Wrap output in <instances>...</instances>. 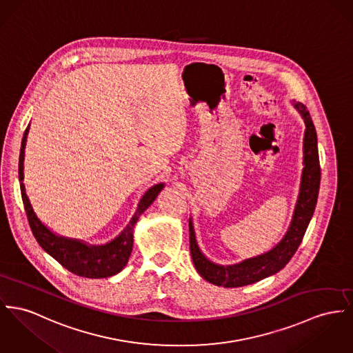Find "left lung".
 Returning a JSON list of instances; mask_svg holds the SVG:
<instances>
[{
	"mask_svg": "<svg viewBox=\"0 0 353 353\" xmlns=\"http://www.w3.org/2000/svg\"><path fill=\"white\" fill-rule=\"evenodd\" d=\"M294 107L303 115L306 130L304 135V170L299 201L294 209L293 219L288 233L281 242L270 252L259 256L256 259H246L233 266H219L206 259L198 245L194 234V229L190 221V252L198 273L206 280L218 286L238 288L250 285L266 279L277 272L292 259L297 252L300 243L305 234L307 225L314 212L317 203L319 188H320V159L317 148V135L313 121L303 103H296Z\"/></svg>",
	"mask_w": 353,
	"mask_h": 353,
	"instance_id": "left-lung-1",
	"label": "left lung"
}]
</instances>
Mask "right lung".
Listing matches in <instances>:
<instances>
[{
    "instance_id": "1",
    "label": "right lung",
    "mask_w": 353,
    "mask_h": 353,
    "mask_svg": "<svg viewBox=\"0 0 353 353\" xmlns=\"http://www.w3.org/2000/svg\"><path fill=\"white\" fill-rule=\"evenodd\" d=\"M28 132H29V125L25 130L24 138L21 141L20 159H19V178H20L21 196L24 202L28 222L36 241L49 256H52L60 265H63L65 269H68L76 276L87 277V279H105L117 274L127 265V261L131 256L132 243H134L132 233H134V226L137 221L139 219V216L144 210L148 209V206L155 201V198L158 196V194L161 192V190L165 185L163 183L157 185L150 188L143 195L135 215L131 218L127 228L121 232V234L119 235L118 238H115L112 242L107 245L88 246L81 241L56 235L52 233L46 225H43L41 221L37 218L25 192L23 181H24L25 143H26Z\"/></svg>"
}]
</instances>
